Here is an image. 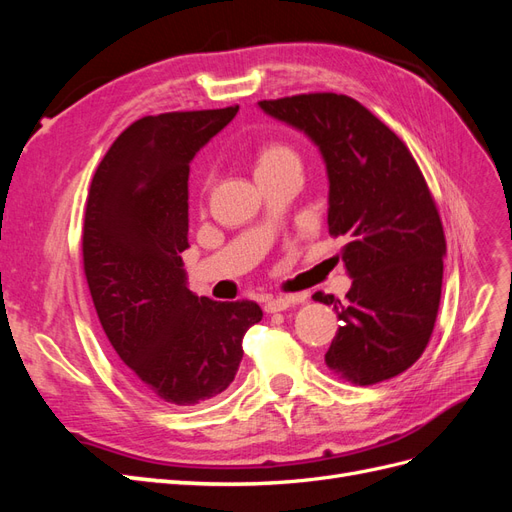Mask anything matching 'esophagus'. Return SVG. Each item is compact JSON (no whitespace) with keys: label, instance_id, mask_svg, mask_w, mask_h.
I'll list each match as a JSON object with an SVG mask.
<instances>
[{"label":"esophagus","instance_id":"esophagus-1","mask_svg":"<svg viewBox=\"0 0 512 512\" xmlns=\"http://www.w3.org/2000/svg\"><path fill=\"white\" fill-rule=\"evenodd\" d=\"M305 301V294H286V297H277L265 303V312L275 314V312H284L290 305H297Z\"/></svg>","mask_w":512,"mask_h":512}]
</instances>
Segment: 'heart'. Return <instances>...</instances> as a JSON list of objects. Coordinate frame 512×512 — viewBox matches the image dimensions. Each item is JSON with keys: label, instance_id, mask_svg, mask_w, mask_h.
<instances>
[{"label": "heart", "instance_id": "1", "mask_svg": "<svg viewBox=\"0 0 512 512\" xmlns=\"http://www.w3.org/2000/svg\"><path fill=\"white\" fill-rule=\"evenodd\" d=\"M286 162H299L297 153H294L292 147L284 143H267L262 145L256 151V160H254V173H267V170H273L277 166H282Z\"/></svg>", "mask_w": 512, "mask_h": 512}]
</instances>
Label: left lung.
I'll return each mask as SVG.
<instances>
[{"label":"left lung","mask_w":512,"mask_h":512,"mask_svg":"<svg viewBox=\"0 0 512 512\" xmlns=\"http://www.w3.org/2000/svg\"><path fill=\"white\" fill-rule=\"evenodd\" d=\"M258 108L318 147L329 232L348 239L346 301L314 294L342 320L324 361L359 386L399 376L423 354L442 294L446 241L423 173L401 138L348 96L303 94Z\"/></svg>","instance_id":"8db88e82"}]
</instances>
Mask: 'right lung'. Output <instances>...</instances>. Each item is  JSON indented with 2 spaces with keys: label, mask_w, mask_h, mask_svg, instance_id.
Wrapping results in <instances>:
<instances>
[{
  "label": "right lung",
  "mask_w": 512,
  "mask_h": 512,
  "mask_svg": "<svg viewBox=\"0 0 512 512\" xmlns=\"http://www.w3.org/2000/svg\"><path fill=\"white\" fill-rule=\"evenodd\" d=\"M239 106L134 121L106 151L87 198L83 262L108 342L136 380L173 406L226 391L254 301L222 303L188 288L190 162Z\"/></svg>",
  "instance_id": "add662e5"
}]
</instances>
